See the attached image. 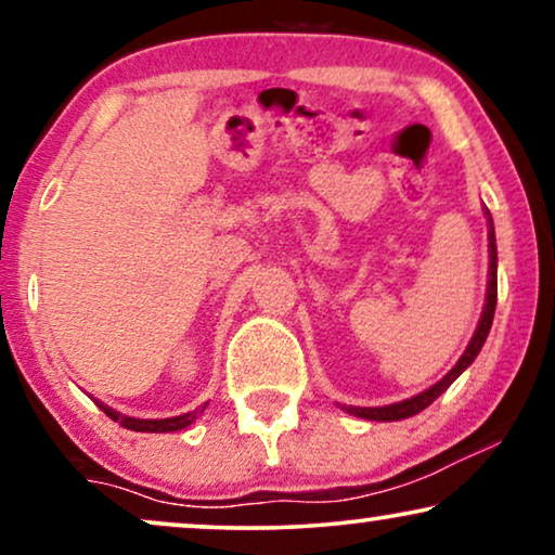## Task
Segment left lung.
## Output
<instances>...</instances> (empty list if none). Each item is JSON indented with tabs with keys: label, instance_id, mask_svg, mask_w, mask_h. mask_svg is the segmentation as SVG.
I'll list each match as a JSON object with an SVG mask.
<instances>
[{
	"label": "left lung",
	"instance_id": "8db88e82",
	"mask_svg": "<svg viewBox=\"0 0 555 555\" xmlns=\"http://www.w3.org/2000/svg\"><path fill=\"white\" fill-rule=\"evenodd\" d=\"M488 215V240H490V280H488V298H485V310L480 315V323H477V331L473 340H469L465 353L460 356V361L454 363L450 374L444 378H439L435 386H429L427 391L416 393L412 399H404L399 401V404H389V406H346L348 414L353 416H361V420H371V422H399V420H406V416H414L427 409L431 401H435L439 393L450 389V384L457 378L462 371H465L469 363L477 359V353H480V348L485 344V338H488L490 333V325H492V315H495V302H498V247H495V227H492V217L490 211H485Z\"/></svg>",
	"mask_w": 555,
	"mask_h": 555
}]
</instances>
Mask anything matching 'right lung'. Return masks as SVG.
<instances>
[{
  "label": "right lung",
  "mask_w": 555,
  "mask_h": 555,
  "mask_svg": "<svg viewBox=\"0 0 555 555\" xmlns=\"http://www.w3.org/2000/svg\"><path fill=\"white\" fill-rule=\"evenodd\" d=\"M204 406H207V404H204ZM204 406L194 409V412L179 414V416H169V420H135V416H124V414H118L116 409L101 404L103 412L108 414L113 422H118L120 427L133 429V431H179V429H186L189 424H192L196 416L204 412Z\"/></svg>",
  "instance_id": "1"
}]
</instances>
